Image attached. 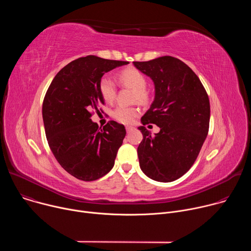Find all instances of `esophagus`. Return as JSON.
Wrapping results in <instances>:
<instances>
[{
	"label": "esophagus",
	"instance_id": "obj_1",
	"mask_svg": "<svg viewBox=\"0 0 251 251\" xmlns=\"http://www.w3.org/2000/svg\"><path fill=\"white\" fill-rule=\"evenodd\" d=\"M134 130V128L133 127H131V126H127L126 127V131H127V133H130L131 131H133Z\"/></svg>",
	"mask_w": 251,
	"mask_h": 251
}]
</instances>
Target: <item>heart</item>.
Returning a JSON list of instances; mask_svg holds the SVG:
<instances>
[{"label": "heart", "instance_id": "heart-1", "mask_svg": "<svg viewBox=\"0 0 251 251\" xmlns=\"http://www.w3.org/2000/svg\"><path fill=\"white\" fill-rule=\"evenodd\" d=\"M118 81L122 86L133 89V101H138L141 104H148L151 100V94L147 87V77L136 67L130 66L121 70L117 75ZM99 92L106 102H113L116 97L117 87L115 82L107 76L100 79ZM140 109L136 106L119 105L112 111V117L123 124L132 123L139 115Z\"/></svg>", "mask_w": 251, "mask_h": 251}]
</instances>
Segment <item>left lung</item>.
Returning <instances> with one entry per match:
<instances>
[{
  "mask_svg": "<svg viewBox=\"0 0 251 251\" xmlns=\"http://www.w3.org/2000/svg\"><path fill=\"white\" fill-rule=\"evenodd\" d=\"M155 83V100L142 117L143 140L138 147L141 170L152 180L169 183L196 162L209 128L208 95L198 75L182 60L165 55L133 61ZM161 130L152 136L145 125Z\"/></svg>",
  "mask_w": 251,
  "mask_h": 251,
  "instance_id": "obj_1",
  "label": "left lung"
}]
</instances>
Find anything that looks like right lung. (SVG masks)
<instances>
[{
	"mask_svg": "<svg viewBox=\"0 0 251 251\" xmlns=\"http://www.w3.org/2000/svg\"><path fill=\"white\" fill-rule=\"evenodd\" d=\"M128 63L79 57L58 71L46 93L43 118L49 146L59 165L78 180H98L114 166L125 127L111 120L99 128L91 116L104 104L99 92L103 75Z\"/></svg>",
	"mask_w": 251,
	"mask_h": 251,
	"instance_id": "1",
	"label": "right lung"
}]
</instances>
